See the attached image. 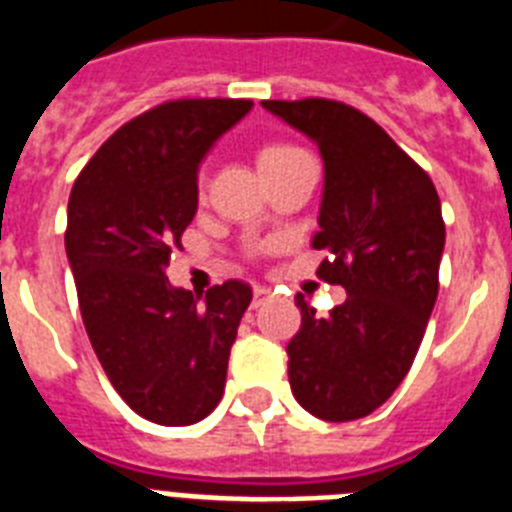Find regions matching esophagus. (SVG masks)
<instances>
[{
	"mask_svg": "<svg viewBox=\"0 0 512 512\" xmlns=\"http://www.w3.org/2000/svg\"><path fill=\"white\" fill-rule=\"evenodd\" d=\"M268 297H270V289H265V286H255V289H252V307H260Z\"/></svg>",
	"mask_w": 512,
	"mask_h": 512,
	"instance_id": "esophagus-1",
	"label": "esophagus"
}]
</instances>
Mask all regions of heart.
<instances>
[{
  "label": "heart",
  "mask_w": 512,
  "mask_h": 512,
  "mask_svg": "<svg viewBox=\"0 0 512 512\" xmlns=\"http://www.w3.org/2000/svg\"><path fill=\"white\" fill-rule=\"evenodd\" d=\"M307 157L305 149H299L297 144H289V141H278L268 139L257 147V168L263 176H270V173H278V170L289 168L292 162ZM197 194L199 199L205 197V176H199L197 181Z\"/></svg>",
  "instance_id": "obj_1"
}]
</instances>
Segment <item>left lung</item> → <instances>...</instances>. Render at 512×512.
Instances as JSON below:
<instances>
[{
    "label": "left lung",
    "instance_id": "obj_1",
    "mask_svg": "<svg viewBox=\"0 0 512 512\" xmlns=\"http://www.w3.org/2000/svg\"><path fill=\"white\" fill-rule=\"evenodd\" d=\"M263 107L321 149L318 278L347 292L326 318L297 294L289 384L315 418L355 421L392 397L421 347L439 294L442 202L429 173L357 107L323 97Z\"/></svg>",
    "mask_w": 512,
    "mask_h": 512
}]
</instances>
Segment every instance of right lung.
<instances>
[{
	"mask_svg": "<svg viewBox=\"0 0 512 512\" xmlns=\"http://www.w3.org/2000/svg\"><path fill=\"white\" fill-rule=\"evenodd\" d=\"M252 99H168L128 120L78 173L65 249L91 347L126 405L160 426L215 410L252 289L226 281L205 305L165 276L197 213V168Z\"/></svg>",
	"mask_w": 512,
	"mask_h": 512,
	"instance_id": "add662e5",
	"label": "right lung"
}]
</instances>
